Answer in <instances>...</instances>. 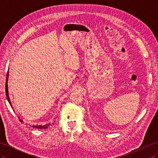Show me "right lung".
I'll return each mask as SVG.
<instances>
[{
    "instance_id": "right-lung-1",
    "label": "right lung",
    "mask_w": 158,
    "mask_h": 158,
    "mask_svg": "<svg viewBox=\"0 0 158 158\" xmlns=\"http://www.w3.org/2000/svg\"><path fill=\"white\" fill-rule=\"evenodd\" d=\"M8 73H7V76H6V85H5V90H6V98L8 99V101L9 102V103H10V105L12 107V105H11V102H10V98H9V95H8V84H7V82H8ZM20 122H22L23 121L21 120V119H20ZM53 124V123H52ZM50 125H51V124H47V125H36V126H32V127L33 128H40V129H44V128H48Z\"/></svg>"
}]
</instances>
